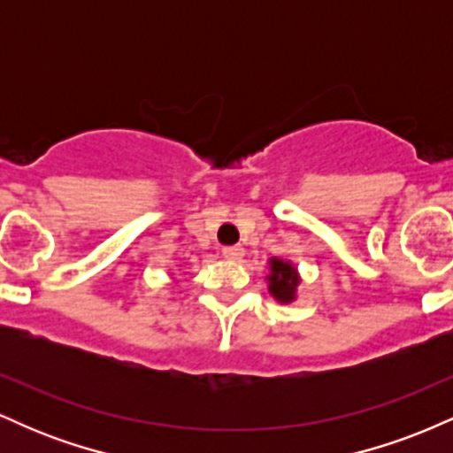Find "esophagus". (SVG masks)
<instances>
[{
  "label": "esophagus",
  "mask_w": 453,
  "mask_h": 453,
  "mask_svg": "<svg viewBox=\"0 0 453 453\" xmlns=\"http://www.w3.org/2000/svg\"><path fill=\"white\" fill-rule=\"evenodd\" d=\"M223 257L227 259H241L244 256V249L241 244H230V247H223Z\"/></svg>",
  "instance_id": "esophagus-1"
}]
</instances>
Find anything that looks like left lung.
Returning <instances> with one entry per match:
<instances>
[{
	"instance_id": "1",
	"label": "left lung",
	"mask_w": 453,
	"mask_h": 453,
	"mask_svg": "<svg viewBox=\"0 0 453 453\" xmlns=\"http://www.w3.org/2000/svg\"><path fill=\"white\" fill-rule=\"evenodd\" d=\"M270 294L274 298L289 303L294 298L296 285H298V277H296V270L289 266L288 262H280V259H270Z\"/></svg>"
}]
</instances>
